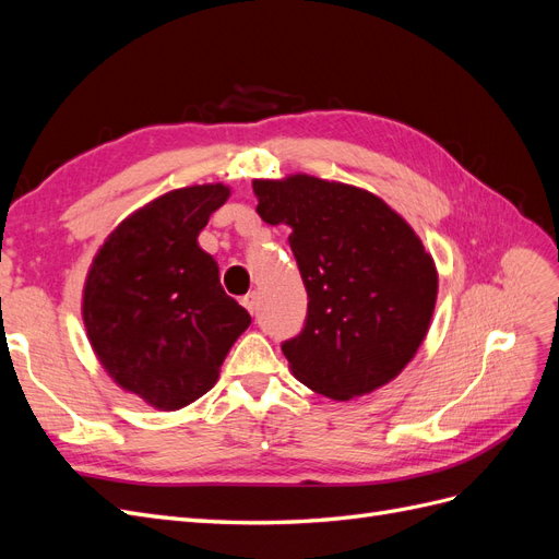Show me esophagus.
<instances>
[{"label": "esophagus", "mask_w": 559, "mask_h": 559, "mask_svg": "<svg viewBox=\"0 0 559 559\" xmlns=\"http://www.w3.org/2000/svg\"><path fill=\"white\" fill-rule=\"evenodd\" d=\"M242 306L249 310V314H253L257 312V308H259V298H257V294H247V296H242Z\"/></svg>", "instance_id": "esophagus-1"}]
</instances>
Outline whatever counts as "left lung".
<instances>
[{
  "instance_id": "1",
  "label": "left lung",
  "mask_w": 559,
  "mask_h": 559,
  "mask_svg": "<svg viewBox=\"0 0 559 559\" xmlns=\"http://www.w3.org/2000/svg\"><path fill=\"white\" fill-rule=\"evenodd\" d=\"M259 216L292 228L308 292L302 331L282 343L294 376L335 401L370 394L415 357L438 275L415 230L378 195L310 175L257 179Z\"/></svg>"
}]
</instances>
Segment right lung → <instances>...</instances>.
Here are the masks:
<instances>
[{"mask_svg":"<svg viewBox=\"0 0 559 559\" xmlns=\"http://www.w3.org/2000/svg\"><path fill=\"white\" fill-rule=\"evenodd\" d=\"M230 191L186 186L130 214L99 247L83 286V324L114 382L160 411L207 394L251 324L198 245Z\"/></svg>","mask_w":559,"mask_h":559,"instance_id":"obj_1","label":"right lung"}]
</instances>
